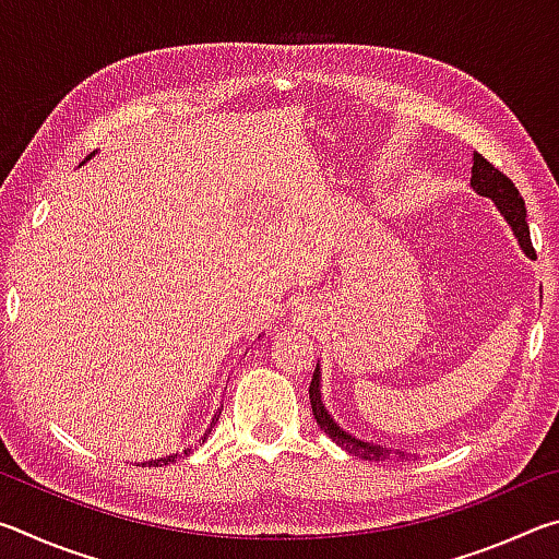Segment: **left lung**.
<instances>
[{"mask_svg": "<svg viewBox=\"0 0 559 559\" xmlns=\"http://www.w3.org/2000/svg\"><path fill=\"white\" fill-rule=\"evenodd\" d=\"M471 187L476 189L480 197H488V200H493V204L498 206V212L503 214V219L508 222L510 229H513L520 249H523L527 259H535L533 241H530V226L525 222V202L515 189V185L510 182V179L503 173H500V169L490 165L486 157L473 153ZM310 406H313V416H316L318 427L323 429L328 437L337 443V447H343L347 453H353V456H359L365 461H386L390 456H400V459L406 456V453L400 451V449L394 451V449L380 447V443L357 439V437H353V433L340 427V424L333 419V416H330V412L325 409V404H323V392H320V365H316L313 382H310Z\"/></svg>", "mask_w": 559, "mask_h": 559, "instance_id": "1", "label": "left lung"}]
</instances>
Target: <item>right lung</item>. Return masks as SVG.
<instances>
[{
  "label": "right lung",
  "instance_id": "add662e5",
  "mask_svg": "<svg viewBox=\"0 0 559 559\" xmlns=\"http://www.w3.org/2000/svg\"><path fill=\"white\" fill-rule=\"evenodd\" d=\"M93 155H96V153H93ZM93 155H91V157H93ZM91 157H86V159H91ZM219 414H222V412H216V414H214V419H212V424H210V429H206V431H204V437L200 439V443H204V441H206V433H210V431H212V427H214V424H216V421H219ZM194 449H197V447H194ZM189 451H192V449H185V456H187V453H189ZM177 459H179V453H173V456H163V459L147 461V463H143V466H167V463H175Z\"/></svg>",
  "mask_w": 559,
  "mask_h": 559
}]
</instances>
